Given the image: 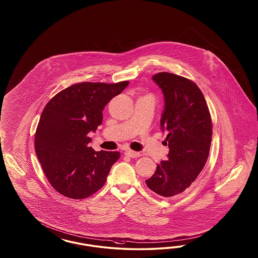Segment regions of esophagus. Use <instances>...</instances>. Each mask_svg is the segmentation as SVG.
<instances>
[{"instance_id":"1","label":"esophagus","mask_w":258,"mask_h":258,"mask_svg":"<svg viewBox=\"0 0 258 258\" xmlns=\"http://www.w3.org/2000/svg\"><path fill=\"white\" fill-rule=\"evenodd\" d=\"M125 155L126 156L131 157V158H138L141 156L139 152H136V151H133V150H126L125 152Z\"/></svg>"}]
</instances>
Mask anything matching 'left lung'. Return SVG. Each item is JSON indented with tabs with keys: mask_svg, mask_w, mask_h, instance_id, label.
<instances>
[{
	"mask_svg": "<svg viewBox=\"0 0 258 258\" xmlns=\"http://www.w3.org/2000/svg\"><path fill=\"white\" fill-rule=\"evenodd\" d=\"M152 79L164 93L161 127L167 133L169 153L146 183L166 198L182 193L203 170L209 156L213 125L205 98L194 81L167 72L158 73Z\"/></svg>",
	"mask_w": 258,
	"mask_h": 258,
	"instance_id": "obj_1",
	"label": "left lung"
}]
</instances>
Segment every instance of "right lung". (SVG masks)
Instances as JSON below:
<instances>
[{
  "label": "right lung",
  "mask_w": 258,
  "mask_h": 258,
  "mask_svg": "<svg viewBox=\"0 0 258 258\" xmlns=\"http://www.w3.org/2000/svg\"><path fill=\"white\" fill-rule=\"evenodd\" d=\"M128 81L81 82L47 103L35 133V150L47 180L59 194L74 200L93 195L105 184L118 151H94L88 136L102 124L104 107Z\"/></svg>",
  "instance_id": "obj_1"
}]
</instances>
